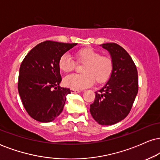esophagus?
<instances>
[{
  "label": "esophagus",
  "mask_w": 160,
  "mask_h": 160,
  "mask_svg": "<svg viewBox=\"0 0 160 160\" xmlns=\"http://www.w3.org/2000/svg\"><path fill=\"white\" fill-rule=\"evenodd\" d=\"M71 93H78V92H80V91H79V90H75V89H71Z\"/></svg>",
  "instance_id": "obj_1"
}]
</instances>
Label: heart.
Masks as SVG:
<instances>
[{"label":"heart","instance_id":"heart-1","mask_svg":"<svg viewBox=\"0 0 160 160\" xmlns=\"http://www.w3.org/2000/svg\"><path fill=\"white\" fill-rule=\"evenodd\" d=\"M77 59L84 63L82 74H71L64 78V85L75 90H81L94 83H104L111 78L113 62L111 57L101 56V53L91 47H84L76 52ZM58 67L63 72L72 71L75 62L68 54H63L58 60Z\"/></svg>","mask_w":160,"mask_h":160}]
</instances>
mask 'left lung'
I'll return each instance as SVG.
<instances>
[{"mask_svg": "<svg viewBox=\"0 0 160 160\" xmlns=\"http://www.w3.org/2000/svg\"><path fill=\"white\" fill-rule=\"evenodd\" d=\"M107 49L113 62L111 78L100 90L95 92L90 113L100 125L117 123L127 117L138 91L136 66L125 49L115 43L100 45Z\"/></svg>", "mask_w": 160, "mask_h": 160, "instance_id": "left-lung-1", "label": "left lung"}]
</instances>
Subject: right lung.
Wrapping results in <instances>:
<instances>
[{"label":"right lung","instance_id":"obj_1","mask_svg":"<svg viewBox=\"0 0 160 160\" xmlns=\"http://www.w3.org/2000/svg\"><path fill=\"white\" fill-rule=\"evenodd\" d=\"M77 44L47 40L34 47L22 62L18 90L24 108L35 120L52 122L63 111L71 90L59 86L58 60Z\"/></svg>","mask_w":160,"mask_h":160}]
</instances>
